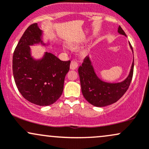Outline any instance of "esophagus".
<instances>
[{
    "mask_svg": "<svg viewBox=\"0 0 149 149\" xmlns=\"http://www.w3.org/2000/svg\"><path fill=\"white\" fill-rule=\"evenodd\" d=\"M78 63H77V61H71V65H70V68H71V69H76L77 67H78Z\"/></svg>",
    "mask_w": 149,
    "mask_h": 149,
    "instance_id": "esophagus-1",
    "label": "esophagus"
}]
</instances>
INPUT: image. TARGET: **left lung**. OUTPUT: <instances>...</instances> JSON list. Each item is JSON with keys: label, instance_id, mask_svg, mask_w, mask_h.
Wrapping results in <instances>:
<instances>
[{"label": "left lung", "instance_id": "8db88e82", "mask_svg": "<svg viewBox=\"0 0 149 149\" xmlns=\"http://www.w3.org/2000/svg\"><path fill=\"white\" fill-rule=\"evenodd\" d=\"M118 33L126 36V34L119 26ZM130 46L133 52L132 47ZM134 70V61L132 64L129 75L125 80L120 83H110L102 80L95 72L90 58L86 57L83 64L78 68L81 91L83 97L89 103L98 107L110 105L121 98L127 89L132 81Z\"/></svg>", "mask_w": 149, "mask_h": 149}]
</instances>
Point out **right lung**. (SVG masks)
<instances>
[{
	"mask_svg": "<svg viewBox=\"0 0 149 149\" xmlns=\"http://www.w3.org/2000/svg\"><path fill=\"white\" fill-rule=\"evenodd\" d=\"M41 36L42 31L37 23L26 29L13 53V72L15 84L24 98L36 105L49 106L62 94L71 61H61L49 52H45L42 59H34L29 45H45Z\"/></svg>",
	"mask_w": 149,
	"mask_h": 149,
	"instance_id": "obj_1",
	"label": "right lung"
}]
</instances>
